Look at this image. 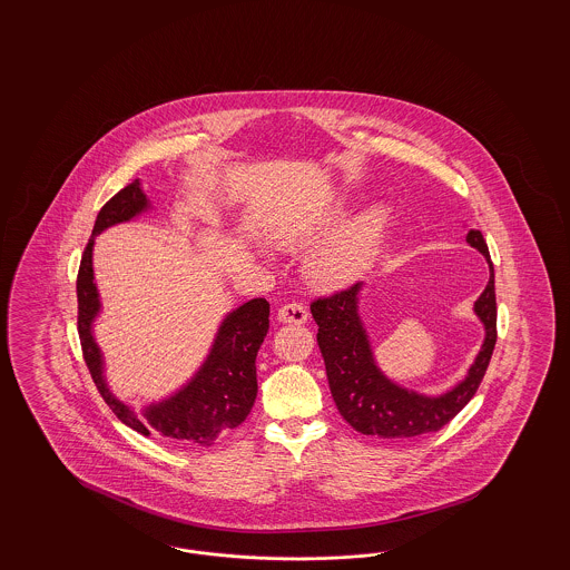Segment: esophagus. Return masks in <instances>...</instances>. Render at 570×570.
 I'll return each instance as SVG.
<instances>
[{"instance_id":"34e87169","label":"esophagus","mask_w":570,"mask_h":570,"mask_svg":"<svg viewBox=\"0 0 570 570\" xmlns=\"http://www.w3.org/2000/svg\"><path fill=\"white\" fill-rule=\"evenodd\" d=\"M277 321L279 323H293V325H303L307 321V307L298 301H291L277 309Z\"/></svg>"}]
</instances>
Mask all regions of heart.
<instances>
[{"label": "heart", "mask_w": 570, "mask_h": 570, "mask_svg": "<svg viewBox=\"0 0 570 570\" xmlns=\"http://www.w3.org/2000/svg\"><path fill=\"white\" fill-rule=\"evenodd\" d=\"M386 224L389 212L382 207H374L367 214L356 217L331 242L309 254V277L325 288H337L354 282L370 265Z\"/></svg>", "instance_id": "heart-1"}]
</instances>
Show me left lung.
<instances>
[{
	"mask_svg": "<svg viewBox=\"0 0 570 570\" xmlns=\"http://www.w3.org/2000/svg\"><path fill=\"white\" fill-rule=\"evenodd\" d=\"M465 242L476 247L489 263V282L476 298L474 312L485 325V342L470 372L455 389L440 397H425L406 391L386 379L370 348L367 333L358 318L361 284L312 301V316L318 325V348L325 358L326 379L333 402L344 421L356 432L379 438H414L442 430L465 406L488 372L495 348V286L493 265L481 230H470Z\"/></svg>",
	"mask_w": 570,
	"mask_h": 570,
	"instance_id": "left-lung-1",
	"label": "left lung"
}]
</instances>
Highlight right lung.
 Wrapping results in <instances>:
<instances>
[{"label": "right lung", "mask_w": 570, "mask_h": 570, "mask_svg": "<svg viewBox=\"0 0 570 570\" xmlns=\"http://www.w3.org/2000/svg\"><path fill=\"white\" fill-rule=\"evenodd\" d=\"M147 207V196L135 179L130 186L117 191L96 217L77 277L82 358L102 400L121 423L138 434H160L179 444L212 446L217 438L239 428L254 406L258 393L256 354L269 331V303L267 298H252L230 312L219 326L214 348L196 376L173 397L145 407L142 419L135 416V412L115 400L107 389L102 376V354L91 335V323L100 309L98 288L94 284L91 249L94 237L105 228L128 222Z\"/></svg>", "instance_id": "right-lung-1"}]
</instances>
